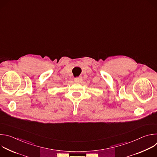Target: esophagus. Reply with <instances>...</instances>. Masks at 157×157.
I'll return each instance as SVG.
<instances>
[{"label": "esophagus", "mask_w": 157, "mask_h": 157, "mask_svg": "<svg viewBox=\"0 0 157 157\" xmlns=\"http://www.w3.org/2000/svg\"><path fill=\"white\" fill-rule=\"evenodd\" d=\"M74 81L76 82H81V81H82V77L79 76V77H77V78H75L74 79Z\"/></svg>", "instance_id": "1"}]
</instances>
